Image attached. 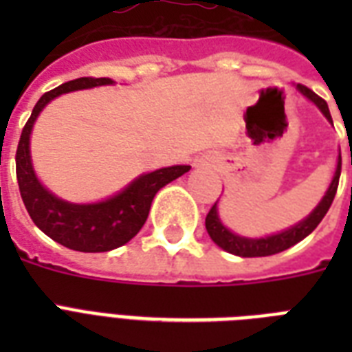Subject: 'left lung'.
<instances>
[{"mask_svg": "<svg viewBox=\"0 0 352 352\" xmlns=\"http://www.w3.org/2000/svg\"><path fill=\"white\" fill-rule=\"evenodd\" d=\"M296 89L300 91L307 100H311L312 104L323 113V117L333 124L327 102L323 100L322 96H318L314 91H311L309 87H305V85L301 84L296 85ZM340 173H342V155H338V164H336V171H334L333 181L329 184L327 192H325V195L322 197V201L318 203L316 208L312 210L305 219H301L298 225L290 226L287 230L267 235V237H245V235L234 234V232L228 230V228L223 225V221H221L219 217V210H217V203H219V201H215V204L210 208L208 215H206V230H208V235L212 237V241H214L215 245L221 246L223 250L230 252V254L239 257H265L287 250L290 246H294L296 243H300L301 239H305L307 235L311 234V232L322 223V219L325 217L329 208H331V204H333L336 190H338Z\"/></svg>", "mask_w": 352, "mask_h": 352, "instance_id": "left-lung-1", "label": "left lung"}]
</instances>
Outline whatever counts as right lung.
Masks as SVG:
<instances>
[{
    "instance_id": "add662e5",
    "label": "right lung",
    "mask_w": 352,
    "mask_h": 352,
    "mask_svg": "<svg viewBox=\"0 0 352 352\" xmlns=\"http://www.w3.org/2000/svg\"><path fill=\"white\" fill-rule=\"evenodd\" d=\"M111 78H76L58 85L36 102L16 151V177L30 219L45 235L71 250L109 252L131 241L148 219L151 201L160 188L175 181L192 166H168L138 175L124 190L98 203H69L49 192L36 177L30 159V133L43 107L71 91L113 85Z\"/></svg>"
}]
</instances>
